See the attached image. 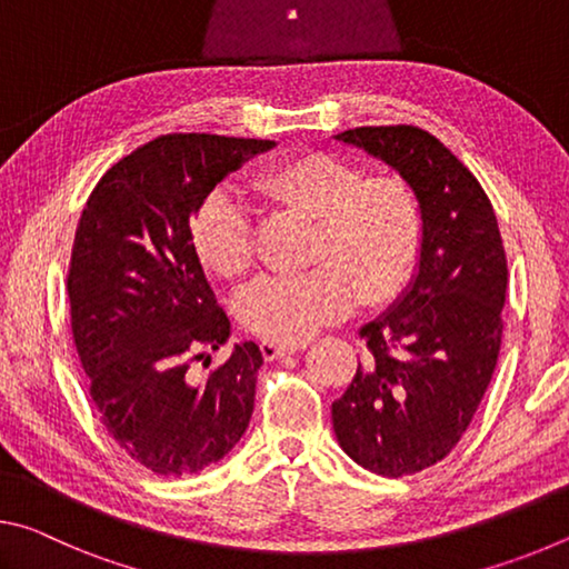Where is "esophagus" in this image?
I'll return each mask as SVG.
<instances>
[{"label":"esophagus","instance_id":"1","mask_svg":"<svg viewBox=\"0 0 569 569\" xmlns=\"http://www.w3.org/2000/svg\"><path fill=\"white\" fill-rule=\"evenodd\" d=\"M303 346H286V343H276V341H263L261 343V353H263V359L266 361H276V359H281V356H286V353H296V351H301Z\"/></svg>","mask_w":569,"mask_h":569}]
</instances>
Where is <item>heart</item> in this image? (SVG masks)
I'll return each instance as SVG.
<instances>
[{"label": "heart", "mask_w": 569, "mask_h": 569, "mask_svg": "<svg viewBox=\"0 0 569 569\" xmlns=\"http://www.w3.org/2000/svg\"><path fill=\"white\" fill-rule=\"evenodd\" d=\"M258 188L278 208L316 218L311 268L263 276L236 301L240 323L276 343H301L351 313L356 301L397 298L419 263L423 220L411 186L399 176H366L361 166L313 150L276 162ZM200 261L223 278L243 276L256 258L253 220L226 190H213L190 220Z\"/></svg>", "instance_id": "1"}]
</instances>
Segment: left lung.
<instances>
[{"mask_svg": "<svg viewBox=\"0 0 569 569\" xmlns=\"http://www.w3.org/2000/svg\"><path fill=\"white\" fill-rule=\"evenodd\" d=\"M336 138L399 170L417 192L423 236L409 291L359 331L369 359L331 403L333 431L373 475H417L457 447L497 369L502 236L479 180L431 132L379 124Z\"/></svg>", "mask_w": 569, "mask_h": 569, "instance_id": "8db88e82", "label": "left lung"}]
</instances>
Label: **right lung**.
I'll list each match as a JSON object with an SVG mask.
<instances>
[{
    "label": "right lung",
    "mask_w": 569,
    "mask_h": 569,
    "mask_svg": "<svg viewBox=\"0 0 569 569\" xmlns=\"http://www.w3.org/2000/svg\"><path fill=\"white\" fill-rule=\"evenodd\" d=\"M273 140L172 132L114 162L90 192L67 273L72 336L110 437L162 477L196 475L238 445L263 353L240 343L203 379L200 346L230 321L190 240V216Z\"/></svg>",
    "instance_id": "add662e5"
}]
</instances>
